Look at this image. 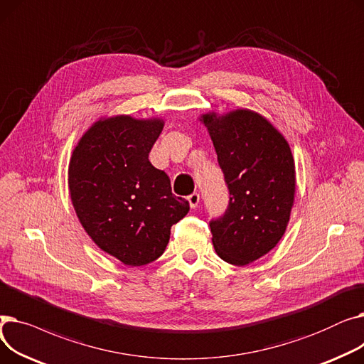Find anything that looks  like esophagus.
I'll return each instance as SVG.
<instances>
[{"mask_svg": "<svg viewBox=\"0 0 364 364\" xmlns=\"http://www.w3.org/2000/svg\"><path fill=\"white\" fill-rule=\"evenodd\" d=\"M187 200H188L190 208H192V209H196V208H198V205H199L200 196H199V193H192V195H190V196L187 198Z\"/></svg>", "mask_w": 364, "mask_h": 364, "instance_id": "34e87169", "label": "esophagus"}]
</instances>
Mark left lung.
<instances>
[{
    "label": "left lung",
    "instance_id": "obj_1",
    "mask_svg": "<svg viewBox=\"0 0 364 364\" xmlns=\"http://www.w3.org/2000/svg\"><path fill=\"white\" fill-rule=\"evenodd\" d=\"M230 200L209 223L215 252L233 265L269 254L283 237L295 202V162L289 143L250 109L205 113Z\"/></svg>",
    "mask_w": 364,
    "mask_h": 364
}]
</instances>
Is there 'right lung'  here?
I'll list each match as a JSON object with an SVG mask.
<instances>
[{
    "label": "right lung",
    "instance_id": "right-lung-1",
    "mask_svg": "<svg viewBox=\"0 0 364 364\" xmlns=\"http://www.w3.org/2000/svg\"><path fill=\"white\" fill-rule=\"evenodd\" d=\"M164 124L129 114L100 118L70 156L68 183L76 217L102 251L125 265L159 258L172 224L190 209L186 199L172 195L169 177L149 161Z\"/></svg>",
    "mask_w": 364,
    "mask_h": 364
}]
</instances>
